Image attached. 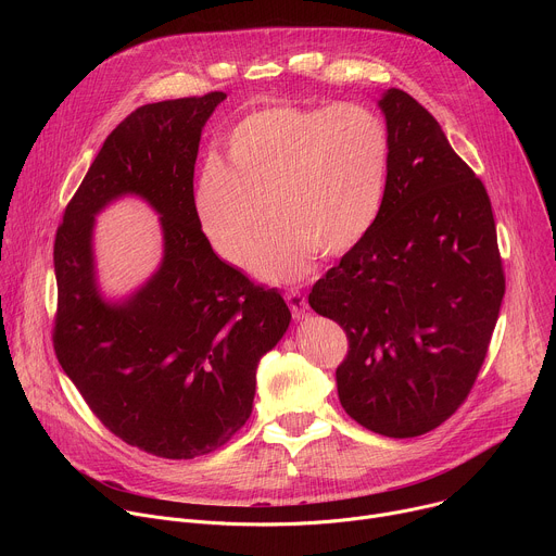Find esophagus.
Wrapping results in <instances>:
<instances>
[{"mask_svg": "<svg viewBox=\"0 0 556 556\" xmlns=\"http://www.w3.org/2000/svg\"><path fill=\"white\" fill-rule=\"evenodd\" d=\"M286 301H288V305H290V309H292L294 319H296V321L303 319V314H305V309H307L305 296H303L301 292H288V294H286Z\"/></svg>", "mask_w": 556, "mask_h": 556, "instance_id": "obj_1", "label": "esophagus"}]
</instances>
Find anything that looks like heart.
<instances>
[{
    "instance_id": "1",
    "label": "heart",
    "mask_w": 556,
    "mask_h": 556,
    "mask_svg": "<svg viewBox=\"0 0 556 556\" xmlns=\"http://www.w3.org/2000/svg\"><path fill=\"white\" fill-rule=\"evenodd\" d=\"M384 121L361 103L273 105L247 114L226 138V165L208 157L191 204L211 249L270 283H294L316 253L341 255L374 228L389 178ZM267 207L264 210L263 206Z\"/></svg>"
}]
</instances>
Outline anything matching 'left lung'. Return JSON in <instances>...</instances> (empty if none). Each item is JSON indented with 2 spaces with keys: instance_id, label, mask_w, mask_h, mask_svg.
I'll return each instance as SVG.
<instances>
[{
  "instance_id": "obj_1",
  "label": "left lung",
  "mask_w": 556,
  "mask_h": 556,
  "mask_svg": "<svg viewBox=\"0 0 556 556\" xmlns=\"http://www.w3.org/2000/svg\"><path fill=\"white\" fill-rule=\"evenodd\" d=\"M378 108L391 140L380 215L307 303L348 334L337 369L348 416L387 438H416L466 401L506 279L489 193L440 123L399 88Z\"/></svg>"
}]
</instances>
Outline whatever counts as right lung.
<instances>
[{
  "label": "right lung",
  "instance_id": "1",
  "mask_svg": "<svg viewBox=\"0 0 556 556\" xmlns=\"http://www.w3.org/2000/svg\"><path fill=\"white\" fill-rule=\"evenodd\" d=\"M224 92L149 103L103 142L54 240L56 358L97 418L123 442L167 459L226 444L253 412L260 358L290 326L277 290L222 262L191 193L202 127ZM138 194L164 226V262L123 302L96 283L93 217Z\"/></svg>",
  "mask_w": 556,
  "mask_h": 556
}]
</instances>
